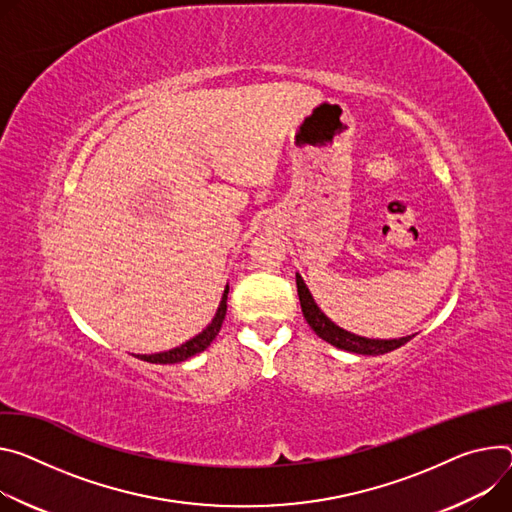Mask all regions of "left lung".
Segmentation results:
<instances>
[{
    "instance_id": "1",
    "label": "left lung",
    "mask_w": 512,
    "mask_h": 512,
    "mask_svg": "<svg viewBox=\"0 0 512 512\" xmlns=\"http://www.w3.org/2000/svg\"><path fill=\"white\" fill-rule=\"evenodd\" d=\"M296 286H298V296H300V306H302V314L306 318V322L310 324V329L322 339L331 343L337 349L349 351V353H357V355H384L390 353L398 347H402L404 343H408L414 335H406L400 339H367V337H359L355 333H349L324 314L318 304L314 302L308 286L304 284L302 275L296 273Z\"/></svg>"
}]
</instances>
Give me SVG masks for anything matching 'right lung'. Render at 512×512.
Returning a JSON list of instances; mask_svg holds the SVG:
<instances>
[{
    "instance_id": "obj_1",
    "label": "right lung",
    "mask_w": 512,
    "mask_h": 512,
    "mask_svg": "<svg viewBox=\"0 0 512 512\" xmlns=\"http://www.w3.org/2000/svg\"><path fill=\"white\" fill-rule=\"evenodd\" d=\"M226 298H228V286L224 288V294H222V298H220V304H218V310H216L212 322L208 324V327H206L202 333H198V335L192 337L190 341H185L183 345L173 347V349H169V351L151 353V355H136V357L143 359V361H149V363H161V365H165V363H179V361L190 359L192 355L202 353V351L208 349V345L216 339V335H218V331H220V327H222L224 316H226Z\"/></svg>"
}]
</instances>
